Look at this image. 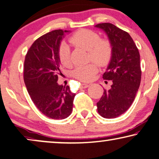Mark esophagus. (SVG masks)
Instances as JSON below:
<instances>
[{"label": "esophagus", "mask_w": 159, "mask_h": 159, "mask_svg": "<svg viewBox=\"0 0 159 159\" xmlns=\"http://www.w3.org/2000/svg\"><path fill=\"white\" fill-rule=\"evenodd\" d=\"M89 84H84V83L80 84V88H81V89H86V88H87V87H89Z\"/></svg>", "instance_id": "34e87169"}]
</instances>
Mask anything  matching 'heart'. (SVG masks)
Masks as SVG:
<instances>
[{
  "mask_svg": "<svg viewBox=\"0 0 159 159\" xmlns=\"http://www.w3.org/2000/svg\"><path fill=\"white\" fill-rule=\"evenodd\" d=\"M70 42L73 45L88 51L89 59L92 60L99 66H105L111 59L112 48L110 42L100 39L99 34L93 31L80 30L70 38ZM58 55L62 65L68 66L70 64V52L68 44H61ZM97 71V65L94 62H89L84 66H77L73 70V75L83 81H89L94 77Z\"/></svg>",
  "mask_w": 159,
  "mask_h": 159,
  "instance_id": "b5f03b06",
  "label": "heart"
}]
</instances>
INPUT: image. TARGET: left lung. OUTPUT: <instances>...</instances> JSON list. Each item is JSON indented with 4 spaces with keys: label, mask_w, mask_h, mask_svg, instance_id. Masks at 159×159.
I'll return each mask as SVG.
<instances>
[{
    "label": "left lung",
    "mask_w": 159,
    "mask_h": 159,
    "mask_svg": "<svg viewBox=\"0 0 159 159\" xmlns=\"http://www.w3.org/2000/svg\"><path fill=\"white\" fill-rule=\"evenodd\" d=\"M107 35L112 52L103 79L112 84L97 103L100 115L107 119L119 117L129 108L135 99L141 80L140 54L128 33L110 23L95 26Z\"/></svg>",
    "instance_id": "8db88e82"
}]
</instances>
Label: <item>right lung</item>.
<instances>
[{
  "instance_id": "right-lung-1",
  "label": "right lung",
  "mask_w": 159,
  "mask_h": 159,
  "mask_svg": "<svg viewBox=\"0 0 159 159\" xmlns=\"http://www.w3.org/2000/svg\"><path fill=\"white\" fill-rule=\"evenodd\" d=\"M70 32L54 30L38 38L24 60V80L29 94L38 109L51 119H66L73 110L75 93L71 92L68 86L57 82L60 72V43Z\"/></svg>"
}]
</instances>
